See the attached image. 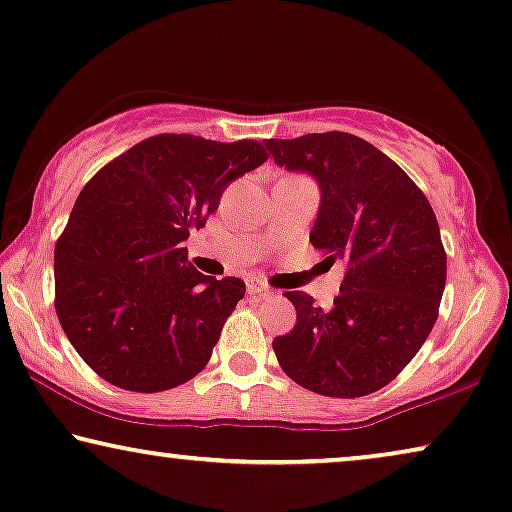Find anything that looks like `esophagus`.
Returning a JSON list of instances; mask_svg holds the SVG:
<instances>
[{
	"label": "esophagus",
	"instance_id": "34e87169",
	"mask_svg": "<svg viewBox=\"0 0 512 512\" xmlns=\"http://www.w3.org/2000/svg\"><path fill=\"white\" fill-rule=\"evenodd\" d=\"M248 294H269V285L259 278H248Z\"/></svg>",
	"mask_w": 512,
	"mask_h": 512
}]
</instances>
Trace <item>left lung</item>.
<instances>
[{
    "instance_id": "8db88e82",
    "label": "left lung",
    "mask_w": 512,
    "mask_h": 512,
    "mask_svg": "<svg viewBox=\"0 0 512 512\" xmlns=\"http://www.w3.org/2000/svg\"><path fill=\"white\" fill-rule=\"evenodd\" d=\"M273 160L318 178L311 243L348 273L329 311L285 292L297 322L273 338L280 369L315 394L357 399L392 383L438 318L448 255L434 208L397 162L348 132L269 139Z\"/></svg>"
}]
</instances>
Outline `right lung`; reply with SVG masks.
<instances>
[{"label":"right lung","instance_id":"add662e5","mask_svg":"<svg viewBox=\"0 0 512 512\" xmlns=\"http://www.w3.org/2000/svg\"><path fill=\"white\" fill-rule=\"evenodd\" d=\"M266 160L253 139L155 134L85 183L55 243V313L99 378L153 394L208 364L246 283L199 273L183 241Z\"/></svg>","mask_w":512,"mask_h":512}]
</instances>
